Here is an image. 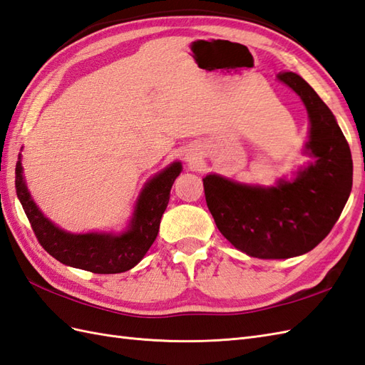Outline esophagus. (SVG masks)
Here are the masks:
<instances>
[{"instance_id": "34e87169", "label": "esophagus", "mask_w": 365, "mask_h": 365, "mask_svg": "<svg viewBox=\"0 0 365 365\" xmlns=\"http://www.w3.org/2000/svg\"><path fill=\"white\" fill-rule=\"evenodd\" d=\"M198 159H200V156L197 152H189L187 155H185V161H187L190 165L198 164Z\"/></svg>"}]
</instances>
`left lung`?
Here are the masks:
<instances>
[{"mask_svg":"<svg viewBox=\"0 0 365 365\" xmlns=\"http://www.w3.org/2000/svg\"><path fill=\"white\" fill-rule=\"evenodd\" d=\"M277 80L305 105L309 130L304 153L314 161L299 168L291 181L280 178L271 187L217 173L202 178L220 232L238 251L266 260L314 250L339 218L353 184L350 147L331 110L296 73H280Z\"/></svg>","mask_w":365,"mask_h":365,"instance_id":"obj_1","label":"left lung"}]
</instances>
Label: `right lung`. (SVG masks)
<instances>
[{
	"mask_svg": "<svg viewBox=\"0 0 365 365\" xmlns=\"http://www.w3.org/2000/svg\"><path fill=\"white\" fill-rule=\"evenodd\" d=\"M181 170L182 164L175 161L150 178L135 202L127 227L120 232L73 234L52 223L31 197L23 175L21 153L15 167V187L40 245L56 260L94 274H118L135 268L153 245L172 185Z\"/></svg>",
	"mask_w": 365,
	"mask_h": 365,
	"instance_id": "add662e5",
	"label": "right lung"
}]
</instances>
